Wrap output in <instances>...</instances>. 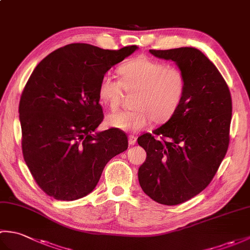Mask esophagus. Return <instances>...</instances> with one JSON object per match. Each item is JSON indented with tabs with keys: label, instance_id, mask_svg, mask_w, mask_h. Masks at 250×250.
Instances as JSON below:
<instances>
[{
	"label": "esophagus",
	"instance_id": "obj_1",
	"mask_svg": "<svg viewBox=\"0 0 250 250\" xmlns=\"http://www.w3.org/2000/svg\"><path fill=\"white\" fill-rule=\"evenodd\" d=\"M136 137L134 136V135H130L129 136V145H135V143H136Z\"/></svg>",
	"mask_w": 250,
	"mask_h": 250
}]
</instances>
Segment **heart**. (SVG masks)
Segmentation results:
<instances>
[{"label": "heart", "instance_id": "heart-1", "mask_svg": "<svg viewBox=\"0 0 250 250\" xmlns=\"http://www.w3.org/2000/svg\"><path fill=\"white\" fill-rule=\"evenodd\" d=\"M120 79L104 74L100 79L98 99L100 103L110 109L118 107L122 89L134 92L131 110L114 111L107 116L106 124L110 128L137 133L145 129L152 119L164 122L175 114L186 92V77L176 66L137 57L119 67Z\"/></svg>", "mask_w": 250, "mask_h": 250}]
</instances>
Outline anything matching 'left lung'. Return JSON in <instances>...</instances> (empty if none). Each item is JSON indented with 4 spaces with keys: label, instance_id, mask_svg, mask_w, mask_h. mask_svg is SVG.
<instances>
[{
    "label": "left lung",
    "instance_id": "8db88e82",
    "mask_svg": "<svg viewBox=\"0 0 250 250\" xmlns=\"http://www.w3.org/2000/svg\"><path fill=\"white\" fill-rule=\"evenodd\" d=\"M149 52L176 63L187 86L168 121L137 139L147 153L139 168V182L153 201L177 205L203 191L224 160L230 142L231 94L214 63L199 49Z\"/></svg>",
    "mask_w": 250,
    "mask_h": 250
}]
</instances>
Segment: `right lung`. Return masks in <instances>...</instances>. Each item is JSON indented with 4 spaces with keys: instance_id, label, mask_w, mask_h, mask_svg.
<instances>
[{
    "instance_id": "obj_1",
    "label": "right lung",
    "mask_w": 250,
    "mask_h": 250,
    "mask_svg": "<svg viewBox=\"0 0 250 250\" xmlns=\"http://www.w3.org/2000/svg\"><path fill=\"white\" fill-rule=\"evenodd\" d=\"M136 49L70 44L52 51L31 74L19 103L21 147L32 176L46 194L60 201L89 194L106 163L128 149L122 131L94 132L104 118L98 99L100 79Z\"/></svg>"
}]
</instances>
